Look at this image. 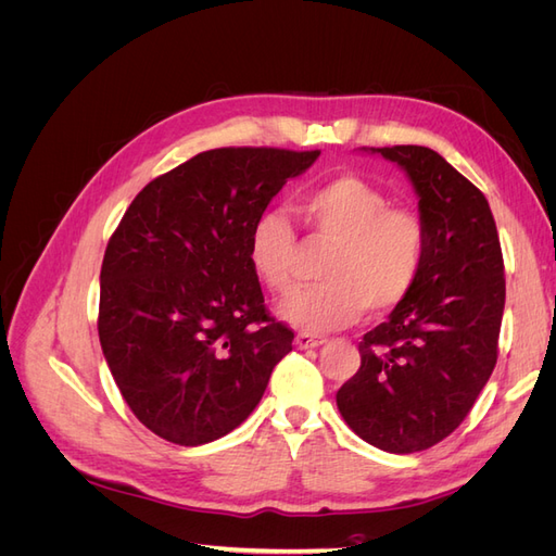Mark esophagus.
I'll return each instance as SVG.
<instances>
[{"mask_svg":"<svg viewBox=\"0 0 556 556\" xmlns=\"http://www.w3.org/2000/svg\"><path fill=\"white\" fill-rule=\"evenodd\" d=\"M325 343H327L325 339H319V336H311V333H299L296 339H294V345L299 350H311V348H319V345H325Z\"/></svg>","mask_w":556,"mask_h":556,"instance_id":"1","label":"esophagus"}]
</instances>
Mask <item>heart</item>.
Here are the masks:
<instances>
[{"mask_svg":"<svg viewBox=\"0 0 556 556\" xmlns=\"http://www.w3.org/2000/svg\"><path fill=\"white\" fill-rule=\"evenodd\" d=\"M357 176L331 178L301 194L296 213L317 239L333 243L315 290L299 292L278 306V317L306 331L327 333L392 313L422 271L427 233L419 217ZM248 262L266 290L294 288L296 233L282 211H264L248 233Z\"/></svg>","mask_w":556,"mask_h":556,"instance_id":"1","label":"heart"}]
</instances>
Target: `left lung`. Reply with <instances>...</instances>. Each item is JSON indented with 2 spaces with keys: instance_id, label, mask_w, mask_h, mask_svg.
<instances>
[{
  "instance_id": "obj_1",
  "label": "left lung",
  "mask_w": 556,
  "mask_h": 556,
  "mask_svg": "<svg viewBox=\"0 0 556 556\" xmlns=\"http://www.w3.org/2000/svg\"><path fill=\"white\" fill-rule=\"evenodd\" d=\"M406 174L427 250L413 292L359 343L362 366L336 406L362 441L408 454L443 441L496 364L506 278L484 194L425 146L359 148Z\"/></svg>"
}]
</instances>
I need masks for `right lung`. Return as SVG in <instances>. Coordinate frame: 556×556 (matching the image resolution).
<instances>
[{
    "label": "right lung",
    "instance_id": "obj_1",
    "mask_svg": "<svg viewBox=\"0 0 556 556\" xmlns=\"http://www.w3.org/2000/svg\"><path fill=\"white\" fill-rule=\"evenodd\" d=\"M317 150L217 148L150 180L106 245L99 343L139 422L204 445L257 408L294 333L264 308L248 233Z\"/></svg>",
    "mask_w": 556,
    "mask_h": 556
}]
</instances>
